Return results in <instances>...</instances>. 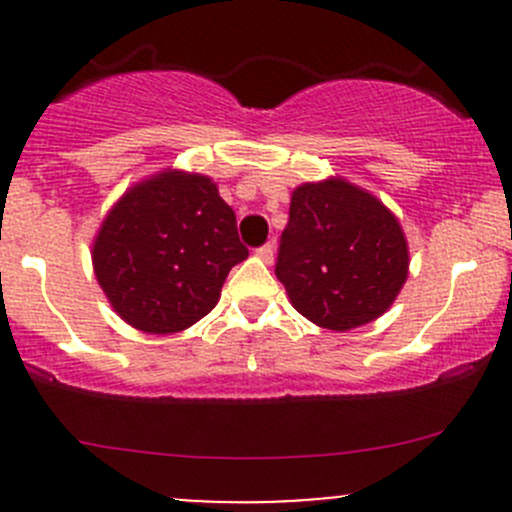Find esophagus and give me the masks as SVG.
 Masks as SVG:
<instances>
[{"instance_id": "esophagus-1", "label": "esophagus", "mask_w": 512, "mask_h": 512, "mask_svg": "<svg viewBox=\"0 0 512 512\" xmlns=\"http://www.w3.org/2000/svg\"><path fill=\"white\" fill-rule=\"evenodd\" d=\"M257 257H260L262 262H267V265H272V260H275V245L267 242V245L257 247Z\"/></svg>"}]
</instances>
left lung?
<instances>
[{"mask_svg":"<svg viewBox=\"0 0 512 512\" xmlns=\"http://www.w3.org/2000/svg\"><path fill=\"white\" fill-rule=\"evenodd\" d=\"M277 280L302 317L332 332L379 319L409 277V242L376 195L329 175L292 190Z\"/></svg>","mask_w":512,"mask_h":512,"instance_id":"left-lung-1","label":"left lung"}]
</instances>
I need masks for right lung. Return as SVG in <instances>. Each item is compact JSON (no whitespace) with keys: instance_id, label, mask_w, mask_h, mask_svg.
Returning a JSON list of instances; mask_svg holds the SVG:
<instances>
[{"instance_id":"obj_1","label":"right lung","mask_w":512,"mask_h":512,"mask_svg":"<svg viewBox=\"0 0 512 512\" xmlns=\"http://www.w3.org/2000/svg\"><path fill=\"white\" fill-rule=\"evenodd\" d=\"M247 257L235 213L213 178L165 168L126 190L91 247L113 312L143 334H178L218 304L227 272Z\"/></svg>"}]
</instances>
